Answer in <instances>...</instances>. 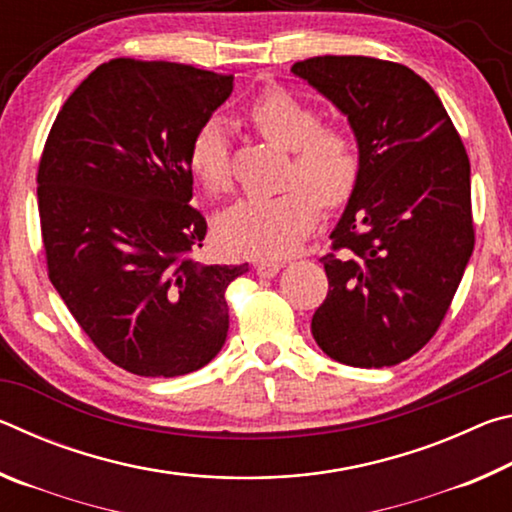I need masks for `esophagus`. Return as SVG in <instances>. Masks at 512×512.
Instances as JSON below:
<instances>
[{
	"instance_id": "34e87169",
	"label": "esophagus",
	"mask_w": 512,
	"mask_h": 512,
	"mask_svg": "<svg viewBox=\"0 0 512 512\" xmlns=\"http://www.w3.org/2000/svg\"><path fill=\"white\" fill-rule=\"evenodd\" d=\"M280 268H282V262H277V259H262V262L255 264L257 275H262V277H273V275H277Z\"/></svg>"
}]
</instances>
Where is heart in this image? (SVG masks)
Segmentation results:
<instances>
[{
  "instance_id": "heart-1",
  "label": "heart",
  "mask_w": 512,
  "mask_h": 512,
  "mask_svg": "<svg viewBox=\"0 0 512 512\" xmlns=\"http://www.w3.org/2000/svg\"><path fill=\"white\" fill-rule=\"evenodd\" d=\"M248 121L268 144L291 151L287 192L235 205L216 221V237L232 255H282L316 223L318 203L336 207L348 201L359 180L361 149L348 128L320 124L318 110L284 88L259 92L248 106ZM187 167L205 192H228L230 137L223 119H205L189 137Z\"/></svg>"
}]
</instances>
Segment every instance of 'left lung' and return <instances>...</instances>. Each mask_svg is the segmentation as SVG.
Listing matches in <instances>:
<instances>
[{"mask_svg":"<svg viewBox=\"0 0 512 512\" xmlns=\"http://www.w3.org/2000/svg\"><path fill=\"white\" fill-rule=\"evenodd\" d=\"M291 72L357 137L361 171L311 318L327 357L354 368L406 361L438 332L474 250L470 158L431 85L400 63L316 56Z\"/></svg>","mask_w":512,"mask_h":512,"instance_id":"1","label":"left lung"}]
</instances>
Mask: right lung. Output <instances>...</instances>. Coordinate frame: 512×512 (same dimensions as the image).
I'll use <instances>...</instances> for the list:
<instances>
[{
  "label": "right lung",
  "mask_w": 512,
  "mask_h": 512,
  "mask_svg": "<svg viewBox=\"0 0 512 512\" xmlns=\"http://www.w3.org/2000/svg\"><path fill=\"white\" fill-rule=\"evenodd\" d=\"M232 74L112 58L63 103L38 164L47 273L103 357L140 377L203 368L228 336L225 289L248 264L196 262L187 144Z\"/></svg>",
  "instance_id": "right-lung-1"
}]
</instances>
